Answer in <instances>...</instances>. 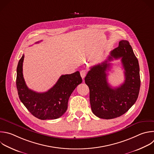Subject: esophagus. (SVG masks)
Listing matches in <instances>:
<instances>
[{
	"label": "esophagus",
	"instance_id": "34e87169",
	"mask_svg": "<svg viewBox=\"0 0 154 154\" xmlns=\"http://www.w3.org/2000/svg\"><path fill=\"white\" fill-rule=\"evenodd\" d=\"M86 74H87V71L85 69H83L80 71V75H81V77H82V79H84L85 77Z\"/></svg>",
	"mask_w": 154,
	"mask_h": 154
}]
</instances>
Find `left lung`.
Here are the masks:
<instances>
[{
    "label": "left lung",
    "mask_w": 154,
    "mask_h": 154,
    "mask_svg": "<svg viewBox=\"0 0 154 154\" xmlns=\"http://www.w3.org/2000/svg\"><path fill=\"white\" fill-rule=\"evenodd\" d=\"M121 58L125 69V80L120 87L112 88L107 81L109 61ZM85 83L89 88V100L92 112L103 119H112L126 113L137 100L140 77L138 59L127 40H121L119 45L111 51L108 59L91 68Z\"/></svg>",
    "instance_id": "1"
}]
</instances>
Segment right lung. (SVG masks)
<instances>
[{
  "label": "right lung",
  "instance_id": "add662e5",
  "mask_svg": "<svg viewBox=\"0 0 154 154\" xmlns=\"http://www.w3.org/2000/svg\"><path fill=\"white\" fill-rule=\"evenodd\" d=\"M23 59L24 54L18 63L16 78L18 95L22 103L38 119L53 120L60 117L67 110L70 95L82 82L79 71L61 75L53 88L39 93L29 89L25 83L23 75Z\"/></svg>",
  "mask_w": 154,
  "mask_h": 154
}]
</instances>
